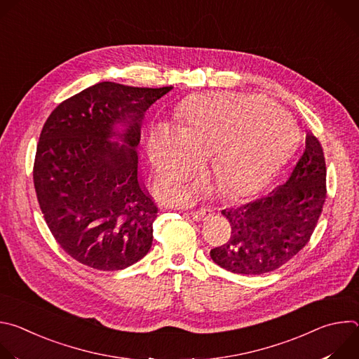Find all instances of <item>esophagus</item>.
<instances>
[{
  "mask_svg": "<svg viewBox=\"0 0 359 359\" xmlns=\"http://www.w3.org/2000/svg\"><path fill=\"white\" fill-rule=\"evenodd\" d=\"M212 215H213V210H212L210 208H201V209H198V210L191 212V217H193L196 222L204 220V219L212 216Z\"/></svg>",
  "mask_w": 359,
  "mask_h": 359,
  "instance_id": "34e87169",
  "label": "esophagus"
}]
</instances>
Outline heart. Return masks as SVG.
<instances>
[{
	"instance_id": "b5f03b06",
	"label": "heart",
	"mask_w": 359,
	"mask_h": 359,
	"mask_svg": "<svg viewBox=\"0 0 359 359\" xmlns=\"http://www.w3.org/2000/svg\"><path fill=\"white\" fill-rule=\"evenodd\" d=\"M182 126L162 122L147 136V153L158 176L182 179L193 173L209 153L219 191L240 196L259 187L290 146L294 125L287 114L262 96L216 92L186 100ZM285 129L280 132L279 122ZM201 187L169 182L159 193L172 201H187Z\"/></svg>"
}]
</instances>
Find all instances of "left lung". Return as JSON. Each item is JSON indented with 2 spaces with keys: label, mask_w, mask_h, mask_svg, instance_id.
<instances>
[{
  "label": "left lung",
  "mask_w": 359,
  "mask_h": 359,
  "mask_svg": "<svg viewBox=\"0 0 359 359\" xmlns=\"http://www.w3.org/2000/svg\"><path fill=\"white\" fill-rule=\"evenodd\" d=\"M325 197L323 146L309 130L287 180L257 198L222 210L231 236L210 251L212 260L227 271L247 276L280 269L310 241Z\"/></svg>",
  "instance_id": "obj_1"
}]
</instances>
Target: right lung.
I'll return each instance as SVG.
<instances>
[{
  "instance_id": "add662e5",
  "label": "right lung",
  "mask_w": 359,
  "mask_h": 359,
  "mask_svg": "<svg viewBox=\"0 0 359 359\" xmlns=\"http://www.w3.org/2000/svg\"><path fill=\"white\" fill-rule=\"evenodd\" d=\"M170 89L99 82L61 102L43 123L35 193L49 231L78 263L116 271L150 250L158 206L139 180L136 146L144 112ZM114 135L126 144L109 141Z\"/></svg>"
}]
</instances>
